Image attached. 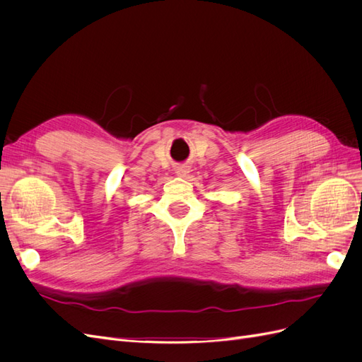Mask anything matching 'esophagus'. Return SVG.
<instances>
[{"label":"esophagus","instance_id":"esophagus-1","mask_svg":"<svg viewBox=\"0 0 362 362\" xmlns=\"http://www.w3.org/2000/svg\"><path fill=\"white\" fill-rule=\"evenodd\" d=\"M189 172H190L189 166H178L177 169H175V173H177L178 177H185V175H187Z\"/></svg>","mask_w":362,"mask_h":362}]
</instances>
